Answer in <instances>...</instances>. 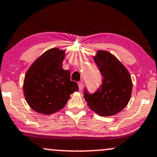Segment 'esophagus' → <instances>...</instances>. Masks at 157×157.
Wrapping results in <instances>:
<instances>
[{"label": "esophagus", "mask_w": 157, "mask_h": 157, "mask_svg": "<svg viewBox=\"0 0 157 157\" xmlns=\"http://www.w3.org/2000/svg\"><path fill=\"white\" fill-rule=\"evenodd\" d=\"M78 87H79V90H83V83H81V82H79V83H78Z\"/></svg>", "instance_id": "esophagus-1"}]
</instances>
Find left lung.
<instances>
[{
	"label": "left lung",
	"instance_id": "obj_1",
	"mask_svg": "<svg viewBox=\"0 0 157 157\" xmlns=\"http://www.w3.org/2000/svg\"><path fill=\"white\" fill-rule=\"evenodd\" d=\"M94 61L103 77L94 93L84 89L87 105L100 116H112L121 111L131 98L132 82L124 65L107 51L98 50Z\"/></svg>",
	"mask_w": 157,
	"mask_h": 157
}]
</instances>
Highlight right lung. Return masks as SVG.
<instances>
[{"label":"right lung","instance_id":"right-lung-1","mask_svg":"<svg viewBox=\"0 0 157 157\" xmlns=\"http://www.w3.org/2000/svg\"><path fill=\"white\" fill-rule=\"evenodd\" d=\"M65 51L54 48L40 56L25 77L24 95L34 111L51 114L65 106L70 95L78 91L70 71L62 68Z\"/></svg>","mask_w":157,"mask_h":157}]
</instances>
